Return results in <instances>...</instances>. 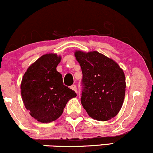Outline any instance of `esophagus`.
Here are the masks:
<instances>
[{"label":"esophagus","mask_w":153,"mask_h":153,"mask_svg":"<svg viewBox=\"0 0 153 153\" xmlns=\"http://www.w3.org/2000/svg\"><path fill=\"white\" fill-rule=\"evenodd\" d=\"M71 89H72V90H73V91H75V92H77V88H76V85H71Z\"/></svg>","instance_id":"1"}]
</instances>
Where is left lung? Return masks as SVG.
Returning <instances> with one entry per match:
<instances>
[{
    "label": "left lung",
    "mask_w": 153,
    "mask_h": 153,
    "mask_svg": "<svg viewBox=\"0 0 153 153\" xmlns=\"http://www.w3.org/2000/svg\"><path fill=\"white\" fill-rule=\"evenodd\" d=\"M75 57L81 67L82 90L80 101L91 118L108 121L116 117L125 96L124 71L114 59L97 51L75 50Z\"/></svg>",
    "instance_id": "1"
}]
</instances>
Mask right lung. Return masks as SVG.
<instances>
[{
    "mask_svg": "<svg viewBox=\"0 0 153 153\" xmlns=\"http://www.w3.org/2000/svg\"><path fill=\"white\" fill-rule=\"evenodd\" d=\"M61 56L44 54L27 68L21 83V94L26 108L42 123L55 121L62 115L67 103L76 97L74 91L63 85L57 71Z\"/></svg>",
    "mask_w": 153,
    "mask_h": 153,
    "instance_id": "right-lung-1",
    "label": "right lung"
}]
</instances>
